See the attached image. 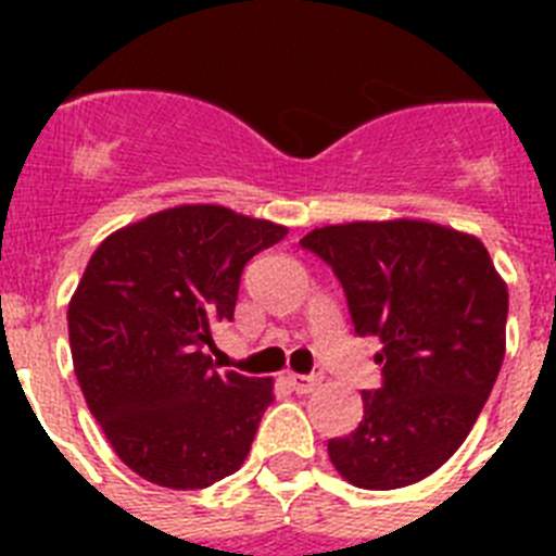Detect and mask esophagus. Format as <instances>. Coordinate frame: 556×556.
Segmentation results:
<instances>
[{
    "label": "esophagus",
    "mask_w": 556,
    "mask_h": 556,
    "mask_svg": "<svg viewBox=\"0 0 556 556\" xmlns=\"http://www.w3.org/2000/svg\"><path fill=\"white\" fill-rule=\"evenodd\" d=\"M287 381L294 392H312L314 387L320 384V376H303V372H287Z\"/></svg>",
    "instance_id": "obj_1"
}]
</instances>
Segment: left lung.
<instances>
[{"label": "left lung", "instance_id": "left-lung-1", "mask_svg": "<svg viewBox=\"0 0 556 556\" xmlns=\"http://www.w3.org/2000/svg\"><path fill=\"white\" fill-rule=\"evenodd\" d=\"M348 298L358 337L381 339V387L365 415L328 440L333 468L365 490H395L434 473L473 429L507 348V283L476 236L424 219L314 228Z\"/></svg>", "mask_w": 556, "mask_h": 556}]
</instances>
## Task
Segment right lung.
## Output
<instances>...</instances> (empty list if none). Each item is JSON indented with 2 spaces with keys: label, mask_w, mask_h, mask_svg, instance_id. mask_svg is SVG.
Listing matches in <instances>:
<instances>
[{
  "label": "right lung",
  "mask_w": 556,
  "mask_h": 556,
  "mask_svg": "<svg viewBox=\"0 0 556 556\" xmlns=\"http://www.w3.org/2000/svg\"><path fill=\"white\" fill-rule=\"evenodd\" d=\"M283 225L225 205H175L94 250L72 303L68 345L86 404L132 473L200 490L248 459L273 381L217 372L211 326L233 320L244 264Z\"/></svg>",
  "instance_id": "add662e5"
}]
</instances>
